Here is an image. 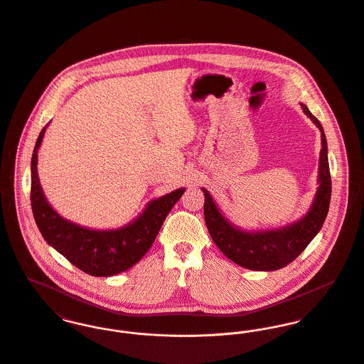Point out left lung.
Listing matches in <instances>:
<instances>
[{
    "mask_svg": "<svg viewBox=\"0 0 364 364\" xmlns=\"http://www.w3.org/2000/svg\"><path fill=\"white\" fill-rule=\"evenodd\" d=\"M304 112L313 120L321 133V151L318 166V188L308 213L298 222L287 227L248 232L230 223L210 194L202 188L205 196L203 215L206 227L215 244L234 263L259 272H272L285 267L295 260L323 227L331 199V176L327 155V140L321 123L301 104Z\"/></svg>",
    "mask_w": 364,
    "mask_h": 364,
    "instance_id": "left-lung-1",
    "label": "left lung"
}]
</instances>
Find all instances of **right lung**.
Listing matches in <instances>:
<instances>
[{
	"mask_svg": "<svg viewBox=\"0 0 364 364\" xmlns=\"http://www.w3.org/2000/svg\"><path fill=\"white\" fill-rule=\"evenodd\" d=\"M47 126L41 130L31 156L30 200L36 224L44 240L72 264L95 277H109L133 267L154 244L174 203L184 194L178 188L151 200L133 222L116 230H91L60 218L47 202L37 174V151Z\"/></svg>",
	"mask_w": 364,
	"mask_h": 364,
	"instance_id": "obj_1",
	"label": "right lung"
}]
</instances>
